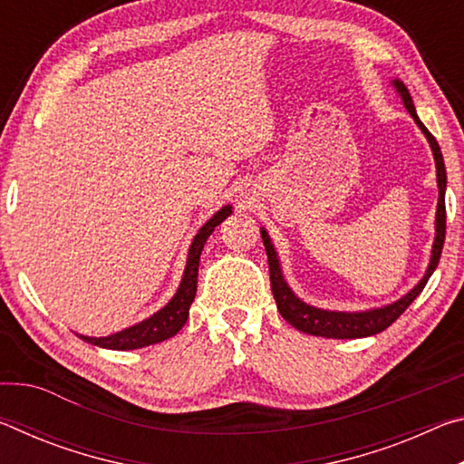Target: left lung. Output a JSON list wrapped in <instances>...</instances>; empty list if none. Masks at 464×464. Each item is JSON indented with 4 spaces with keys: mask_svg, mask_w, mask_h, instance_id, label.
Instances as JSON below:
<instances>
[{
    "mask_svg": "<svg viewBox=\"0 0 464 464\" xmlns=\"http://www.w3.org/2000/svg\"><path fill=\"white\" fill-rule=\"evenodd\" d=\"M392 88L401 96L403 106L407 112L411 114V119L418 124L420 130L426 135L428 143L431 147V153H434L436 161V182H438V207H436V237L431 243V256L430 264L423 274L421 280L415 285L410 293L397 298L395 303L382 304V307H374L368 311H329V309H319L313 307V304L304 303L303 298H298L293 288L288 286L285 280V274L280 268V260L276 254V247L272 246V239L268 231L262 227V241L266 247V254H268V266H270V285H272V295L276 298V307L280 315L285 317L290 325L296 327L298 332L309 334V335H321V337H334V340H356V337H368L374 334H381L382 329H387L392 321H397L399 315L410 307V304L420 296L423 286L428 285L431 274H434L436 266L440 262V256H442V246H444V235H446V204H444V194H446V168L442 160V151H440L438 140L434 135L423 127L420 121L418 112H415L413 100L410 90L405 88L403 82L392 80Z\"/></svg>",
    "mask_w": 464,
    "mask_h": 464,
    "instance_id": "1",
    "label": "left lung"
}]
</instances>
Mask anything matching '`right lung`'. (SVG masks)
<instances>
[{
  "instance_id": "right-lung-1",
  "label": "right lung",
  "mask_w": 464,
  "mask_h": 464,
  "mask_svg": "<svg viewBox=\"0 0 464 464\" xmlns=\"http://www.w3.org/2000/svg\"><path fill=\"white\" fill-rule=\"evenodd\" d=\"M231 213H233L231 204H225V207L221 210H217V213L200 227L198 233L194 235L192 246L188 249L182 280H179L176 295L169 298L166 307H161L160 311L153 313L151 317H147L135 325L122 329V332H116L106 337L80 335L82 340L106 350H137V348H145V345H153L163 340H169L171 335H176L179 329L184 327L188 315H190V304L196 296V285H198V266H200V254L204 249V243H207V239L210 237V233L215 231V227L221 225Z\"/></svg>"
}]
</instances>
